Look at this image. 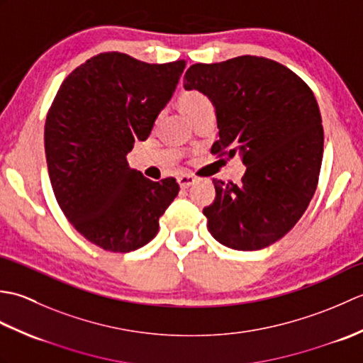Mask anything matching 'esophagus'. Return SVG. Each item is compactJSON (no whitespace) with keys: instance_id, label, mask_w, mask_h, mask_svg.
Returning <instances> with one entry per match:
<instances>
[{"instance_id":"34e87169","label":"esophagus","mask_w":363,"mask_h":363,"mask_svg":"<svg viewBox=\"0 0 363 363\" xmlns=\"http://www.w3.org/2000/svg\"><path fill=\"white\" fill-rule=\"evenodd\" d=\"M196 177L194 174H181L179 177H177V182H179L181 189H189L191 184H195Z\"/></svg>"}]
</instances>
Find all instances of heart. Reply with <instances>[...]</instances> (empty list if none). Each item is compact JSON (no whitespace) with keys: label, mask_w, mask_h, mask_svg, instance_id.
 <instances>
[{"label":"heart","mask_w":363,"mask_h":363,"mask_svg":"<svg viewBox=\"0 0 363 363\" xmlns=\"http://www.w3.org/2000/svg\"><path fill=\"white\" fill-rule=\"evenodd\" d=\"M179 104H181L182 112L186 113L187 117H191V115L196 113L198 111L204 109V107H207V106H212L211 99L198 90L186 91V94L181 96Z\"/></svg>","instance_id":"heart-1"}]
</instances>
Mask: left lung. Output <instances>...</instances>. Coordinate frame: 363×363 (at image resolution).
<instances>
[{
    "label": "left lung",
    "instance_id": "obj_1",
    "mask_svg": "<svg viewBox=\"0 0 363 363\" xmlns=\"http://www.w3.org/2000/svg\"><path fill=\"white\" fill-rule=\"evenodd\" d=\"M184 89L215 107L212 154H238L246 167L238 186L212 179L207 229L228 248H267L296 225L317 189L325 142L317 99L287 67L256 56L191 65Z\"/></svg>",
    "mask_w": 363,
    "mask_h": 363
}]
</instances>
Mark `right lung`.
<instances>
[{
  "mask_svg": "<svg viewBox=\"0 0 363 363\" xmlns=\"http://www.w3.org/2000/svg\"><path fill=\"white\" fill-rule=\"evenodd\" d=\"M186 60L146 64L101 52L67 76L45 123V154L60 209L99 248L130 252L159 233L179 194L174 177L152 182L128 164L172 99Z\"/></svg>",
  "mask_w": 363,
  "mask_h": 363,
  "instance_id": "add662e5",
  "label": "right lung"
}]
</instances>
